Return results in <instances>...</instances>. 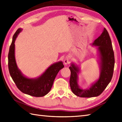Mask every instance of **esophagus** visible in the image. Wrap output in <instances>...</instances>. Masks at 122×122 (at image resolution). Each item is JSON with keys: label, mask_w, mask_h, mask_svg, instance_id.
Returning <instances> with one entry per match:
<instances>
[{"label": "esophagus", "mask_w": 122, "mask_h": 122, "mask_svg": "<svg viewBox=\"0 0 122 122\" xmlns=\"http://www.w3.org/2000/svg\"><path fill=\"white\" fill-rule=\"evenodd\" d=\"M70 63V58L69 57H66L64 59V63L65 65H67Z\"/></svg>", "instance_id": "34e87169"}]
</instances>
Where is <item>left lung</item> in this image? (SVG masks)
Listing matches in <instances>:
<instances>
[{"label":"left lung","mask_w":122,"mask_h":122,"mask_svg":"<svg viewBox=\"0 0 122 122\" xmlns=\"http://www.w3.org/2000/svg\"><path fill=\"white\" fill-rule=\"evenodd\" d=\"M96 47L98 64L100 68L99 78L86 89L80 87L78 83V75L81 71L77 64L71 63L70 85L74 94L80 97H94L100 95L110 82L113 73L114 55L110 37L104 28L102 34L92 44Z\"/></svg>","instance_id":"8db88e82"}]
</instances>
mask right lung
<instances>
[{"instance_id": "add662e5", "label": "right lung", "mask_w": 122, "mask_h": 122, "mask_svg": "<svg viewBox=\"0 0 122 122\" xmlns=\"http://www.w3.org/2000/svg\"><path fill=\"white\" fill-rule=\"evenodd\" d=\"M22 30V28H19L13 36L8 54L9 70L17 87L22 93L34 97H42L51 90L58 72L64 66L63 62L59 61L52 64L37 78H28L24 75L16 64L14 44L17 37Z\"/></svg>"}]
</instances>
